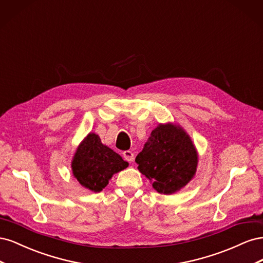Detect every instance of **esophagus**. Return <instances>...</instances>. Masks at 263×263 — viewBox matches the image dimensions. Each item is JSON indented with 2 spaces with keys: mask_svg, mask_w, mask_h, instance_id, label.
<instances>
[{
  "mask_svg": "<svg viewBox=\"0 0 263 263\" xmlns=\"http://www.w3.org/2000/svg\"><path fill=\"white\" fill-rule=\"evenodd\" d=\"M123 156H124V159H125V160H126V161H128V162L134 161V159H135L134 153H132V151H129V150H126V151H124V153H123Z\"/></svg>",
  "mask_w": 263,
  "mask_h": 263,
  "instance_id": "obj_1",
  "label": "esophagus"
}]
</instances>
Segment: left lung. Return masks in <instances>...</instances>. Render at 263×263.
I'll return each instance as SVG.
<instances>
[{
    "instance_id": "8db88e82",
    "label": "left lung",
    "mask_w": 263,
    "mask_h": 263,
    "mask_svg": "<svg viewBox=\"0 0 263 263\" xmlns=\"http://www.w3.org/2000/svg\"><path fill=\"white\" fill-rule=\"evenodd\" d=\"M138 170L161 194H172L193 179L197 151L189 135L178 125L159 124L135 159Z\"/></svg>"
}]
</instances>
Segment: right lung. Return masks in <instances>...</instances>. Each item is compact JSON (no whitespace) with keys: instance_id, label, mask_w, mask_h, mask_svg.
I'll use <instances>...</instances> for the list:
<instances>
[{"instance_id":"right-lung-1","label":"right lung","mask_w":263,"mask_h":263,"mask_svg":"<svg viewBox=\"0 0 263 263\" xmlns=\"http://www.w3.org/2000/svg\"><path fill=\"white\" fill-rule=\"evenodd\" d=\"M128 162L103 145L97 134L90 133L79 145L71 168L79 183L92 192H101L113 174L126 169Z\"/></svg>"}]
</instances>
